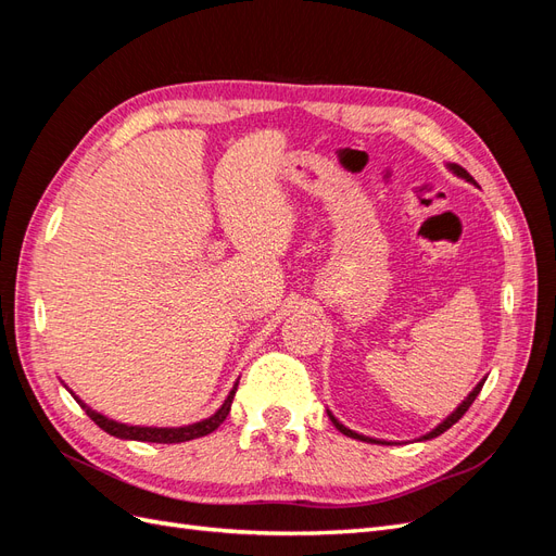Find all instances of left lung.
<instances>
[{"mask_svg":"<svg viewBox=\"0 0 556 556\" xmlns=\"http://www.w3.org/2000/svg\"><path fill=\"white\" fill-rule=\"evenodd\" d=\"M447 169L452 172V174H457L459 178H464V180H468V182H473L476 185V180H473V176H470L466 169H462V166L459 164H447ZM484 380L486 378H482L476 387H473V392H470L462 403H459V406H457V410H452L445 419H443V422L439 425V427H435V429H431L429 433H425L422 435V439H419V441H429V439H435V435H441L443 431H447L454 422H459V419L464 417V413L470 408V403H473L476 401V396L480 394V390H482V384H484ZM327 415H329V419H331V422H333V427L336 429H339L341 433H345V435H350V439H357V441H366V443H384V445H390V443H387V441H378V439H368V435H362V433H357V431H352V429H348V427H343L341 422H339V419H336L329 410H327Z\"/></svg>","mask_w":556,"mask_h":556,"instance_id":"8db88e82","label":"left lung"}]
</instances>
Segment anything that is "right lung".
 I'll use <instances>...</instances> for the list:
<instances>
[{
  "label": "right lung",
  "mask_w": 556,
  "mask_h": 556,
  "mask_svg": "<svg viewBox=\"0 0 556 556\" xmlns=\"http://www.w3.org/2000/svg\"><path fill=\"white\" fill-rule=\"evenodd\" d=\"M237 387L239 382L233 384V390L229 392V396L225 399V403L220 408H217V413H213L211 417L201 419V422H194V425H188V427H129V425H123V422H115V419H109L106 415L92 410L90 406H86L72 390L74 399L78 401V406L88 413V417L92 419V422L104 429L106 433L115 435V439H125V441H143V443H185V441H194V439H201V435H208L211 431H215L217 427H220L229 410H231V401H233V394H237Z\"/></svg>",
  "instance_id": "obj_1"
}]
</instances>
